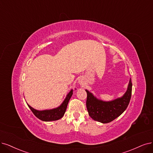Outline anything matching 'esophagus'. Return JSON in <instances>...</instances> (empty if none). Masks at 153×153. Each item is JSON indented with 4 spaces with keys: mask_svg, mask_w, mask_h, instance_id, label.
I'll return each mask as SVG.
<instances>
[{
    "mask_svg": "<svg viewBox=\"0 0 153 153\" xmlns=\"http://www.w3.org/2000/svg\"><path fill=\"white\" fill-rule=\"evenodd\" d=\"M79 83H81V84H84V81H83L82 79H81L79 80Z\"/></svg>",
    "mask_w": 153,
    "mask_h": 153,
    "instance_id": "esophagus-1",
    "label": "esophagus"
}]
</instances>
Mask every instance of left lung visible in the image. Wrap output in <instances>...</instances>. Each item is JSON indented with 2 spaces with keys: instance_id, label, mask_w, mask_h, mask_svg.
I'll use <instances>...</instances> for the list:
<instances>
[{
  "instance_id": "8db88e82",
  "label": "left lung",
  "mask_w": 153,
  "mask_h": 153,
  "mask_svg": "<svg viewBox=\"0 0 153 153\" xmlns=\"http://www.w3.org/2000/svg\"><path fill=\"white\" fill-rule=\"evenodd\" d=\"M132 83L130 79L128 88L122 98L111 101H103L96 98L88 90L86 107L89 115L95 121L109 123L119 117L126 110L132 95Z\"/></svg>"
}]
</instances>
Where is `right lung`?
Segmentation results:
<instances>
[{
    "label": "right lung",
    "instance_id": "obj_1",
    "mask_svg": "<svg viewBox=\"0 0 153 153\" xmlns=\"http://www.w3.org/2000/svg\"><path fill=\"white\" fill-rule=\"evenodd\" d=\"M72 94L73 90L72 89L71 91L68 93L65 100L64 101V102L62 103V105L60 106H59L58 108H56L52 110L39 111L34 109L29 105H27V106H29V108L32 111L33 114L38 118H39V120L45 122L55 121L60 119V118L64 116L65 110L67 109L68 103H69V100L71 99Z\"/></svg>",
    "mask_w": 153,
    "mask_h": 153
}]
</instances>
